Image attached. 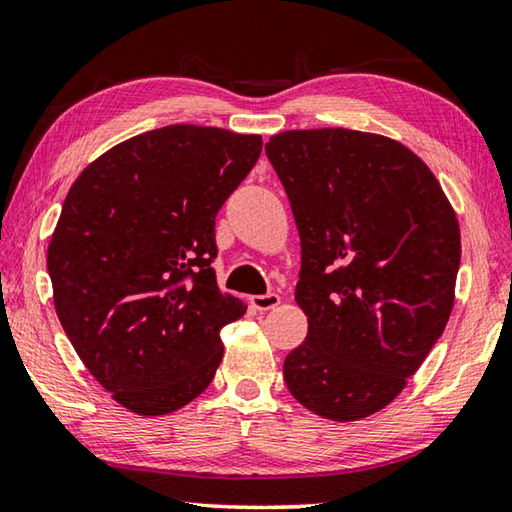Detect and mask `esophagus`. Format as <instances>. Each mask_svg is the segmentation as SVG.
I'll use <instances>...</instances> for the list:
<instances>
[{"label":"esophagus","mask_w":512,"mask_h":512,"mask_svg":"<svg viewBox=\"0 0 512 512\" xmlns=\"http://www.w3.org/2000/svg\"><path fill=\"white\" fill-rule=\"evenodd\" d=\"M249 301H252V305L256 307L258 312H267V310H274V307L281 303V296H278L276 292H267V294L252 296Z\"/></svg>","instance_id":"esophagus-1"}]
</instances>
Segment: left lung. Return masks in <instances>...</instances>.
Returning <instances> with one entry per match:
<instances>
[{"label":"left lung","instance_id":"left-lung-1","mask_svg":"<svg viewBox=\"0 0 512 512\" xmlns=\"http://www.w3.org/2000/svg\"><path fill=\"white\" fill-rule=\"evenodd\" d=\"M265 153L301 236L296 303L310 323L287 354L285 383L325 419L370 417L446 330L457 216L426 162L376 133L285 131Z\"/></svg>","mask_w":512,"mask_h":512}]
</instances>
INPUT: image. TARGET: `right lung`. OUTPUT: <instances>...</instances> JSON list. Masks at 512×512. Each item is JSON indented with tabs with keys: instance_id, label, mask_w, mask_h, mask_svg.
Instances as JSON below:
<instances>
[{
	"instance_id": "1",
	"label": "right lung",
	"mask_w": 512,
	"mask_h": 512,
	"mask_svg": "<svg viewBox=\"0 0 512 512\" xmlns=\"http://www.w3.org/2000/svg\"><path fill=\"white\" fill-rule=\"evenodd\" d=\"M260 149V136L171 124L109 149L73 182L46 256L55 312L127 410L169 414L214 379L220 330L247 310L216 285V214Z\"/></svg>"
}]
</instances>
